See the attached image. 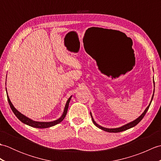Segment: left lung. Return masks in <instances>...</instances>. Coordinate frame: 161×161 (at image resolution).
<instances>
[{
  "instance_id": "1",
  "label": "left lung",
  "mask_w": 161,
  "mask_h": 161,
  "mask_svg": "<svg viewBox=\"0 0 161 161\" xmlns=\"http://www.w3.org/2000/svg\"><path fill=\"white\" fill-rule=\"evenodd\" d=\"M153 84H154V87H155V84H154V81H153ZM153 93H154V90H153ZM153 94L152 95V100H151V102H150L149 104L148 105V107L146 108L145 110L144 111V112L142 113V114L139 116V117L136 119L135 120H133L131 122L128 123V124H126L125 125H123L122 126H120V127H118V128H114V129H108V128H105V127H103V126H102L100 125H99L98 124H97L96 122H95V121L94 120V119L93 118V116H92V114L91 113H90L91 114V118H92V120H93V124L97 126V127H98L99 129H100L102 130H103V131H107V132H110V133H118V132H121V131H126V130H127L129 129H131L132 127H133V126H135L136 125H137L138 123L141 122L142 120V119L144 118V116L145 115L147 111H148V109L149 108V106L150 104H151L152 103V101L153 100Z\"/></svg>"
}]
</instances>
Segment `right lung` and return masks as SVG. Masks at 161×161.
Segmentation results:
<instances>
[{
  "label": "right lung",
  "mask_w": 161,
  "mask_h": 161,
  "mask_svg": "<svg viewBox=\"0 0 161 161\" xmlns=\"http://www.w3.org/2000/svg\"><path fill=\"white\" fill-rule=\"evenodd\" d=\"M6 92H7V89H6ZM7 96H8V100L9 102V104L10 106V107H11L13 113L14 114V115L16 116L17 118H18L20 121H21L23 123H24V124H25L27 125L32 126V127L39 128V129L48 128V127H50V126H53L59 124V123H60L61 121H62L63 119L65 118V117H66L68 108V106H69V102H70V99L72 97V96H70L69 97V99L68 100V101L66 102V106H65L63 114L59 119H56V120L53 121V122H38V121H34L30 118L26 117L25 115H24L23 114H20L19 111L16 110L15 107H14V105L12 104L11 101H10L9 98L8 97V92H7Z\"/></svg>",
  "instance_id": "right-lung-1"
}]
</instances>
